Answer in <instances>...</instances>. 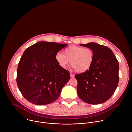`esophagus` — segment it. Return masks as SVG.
I'll return each instance as SVG.
<instances>
[{"label": "esophagus", "instance_id": "34e87169", "mask_svg": "<svg viewBox=\"0 0 132 132\" xmlns=\"http://www.w3.org/2000/svg\"><path fill=\"white\" fill-rule=\"evenodd\" d=\"M70 77L71 78H73L74 77H75V75H73V74H72V73H70Z\"/></svg>", "mask_w": 132, "mask_h": 132}]
</instances>
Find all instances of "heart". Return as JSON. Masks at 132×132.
<instances>
[{"instance_id":"obj_1","label":"heart","mask_w":132,"mask_h":132,"mask_svg":"<svg viewBox=\"0 0 132 132\" xmlns=\"http://www.w3.org/2000/svg\"><path fill=\"white\" fill-rule=\"evenodd\" d=\"M95 55L90 48L71 45L66 48L64 54L58 52L55 59L63 68H66L70 61L71 66L78 72L82 73L88 70L91 67Z\"/></svg>"}]
</instances>
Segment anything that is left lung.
<instances>
[{"label": "left lung", "mask_w": 132, "mask_h": 132, "mask_svg": "<svg viewBox=\"0 0 132 132\" xmlns=\"http://www.w3.org/2000/svg\"><path fill=\"white\" fill-rule=\"evenodd\" d=\"M80 45L91 48L95 57L88 70L75 76L78 81V95L89 104L103 103L111 97L118 87V61L112 50L105 46L94 42Z\"/></svg>", "instance_id": "left-lung-1"}]
</instances>
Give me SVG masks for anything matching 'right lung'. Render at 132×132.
I'll list each match as a JSON object with an SVG mask.
<instances>
[{"label":"right lung","mask_w":132,"mask_h":132,"mask_svg":"<svg viewBox=\"0 0 132 132\" xmlns=\"http://www.w3.org/2000/svg\"><path fill=\"white\" fill-rule=\"evenodd\" d=\"M66 44L39 42L24 52L17 69L16 83L22 96L36 105L50 104L57 100L70 78L55 56Z\"/></svg>","instance_id":"obj_1"}]
</instances>
